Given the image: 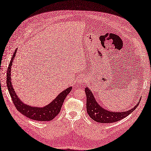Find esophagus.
<instances>
[{
    "label": "esophagus",
    "mask_w": 151,
    "mask_h": 151,
    "mask_svg": "<svg viewBox=\"0 0 151 151\" xmlns=\"http://www.w3.org/2000/svg\"><path fill=\"white\" fill-rule=\"evenodd\" d=\"M86 77L84 76H82L79 78V81H78V82H77V84L78 86H81V85H83L84 84V83H86Z\"/></svg>",
    "instance_id": "esophagus-1"
}]
</instances>
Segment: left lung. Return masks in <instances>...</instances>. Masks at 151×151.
Returning a JSON list of instances; mask_svg holds the SVG:
<instances>
[{"instance_id": "1", "label": "left lung", "mask_w": 151, "mask_h": 151, "mask_svg": "<svg viewBox=\"0 0 151 151\" xmlns=\"http://www.w3.org/2000/svg\"><path fill=\"white\" fill-rule=\"evenodd\" d=\"M85 92L87 97L86 108L87 114L93 121L100 123H112L121 120L129 116L137 108L141 99V97H140L138 103L130 110L123 112H113L107 110L99 104L89 87H86Z\"/></svg>"}]
</instances>
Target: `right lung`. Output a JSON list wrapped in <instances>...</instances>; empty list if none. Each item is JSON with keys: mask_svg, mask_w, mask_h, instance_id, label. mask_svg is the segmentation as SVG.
I'll return each instance as SVG.
<instances>
[{"mask_svg": "<svg viewBox=\"0 0 151 151\" xmlns=\"http://www.w3.org/2000/svg\"><path fill=\"white\" fill-rule=\"evenodd\" d=\"M17 49H15V51L14 52L11 60L10 62L7 72V86L14 104L20 113L27 117L32 119V120L38 121H52L55 118V117L58 115V114L60 111L64 99L71 91L72 87L67 88L61 92L48 105H46L44 107H40L31 106L24 103L15 93L11 81V67L15 54L17 52Z\"/></svg>", "mask_w": 151, "mask_h": 151, "instance_id": "obj_1", "label": "right lung"}]
</instances>
